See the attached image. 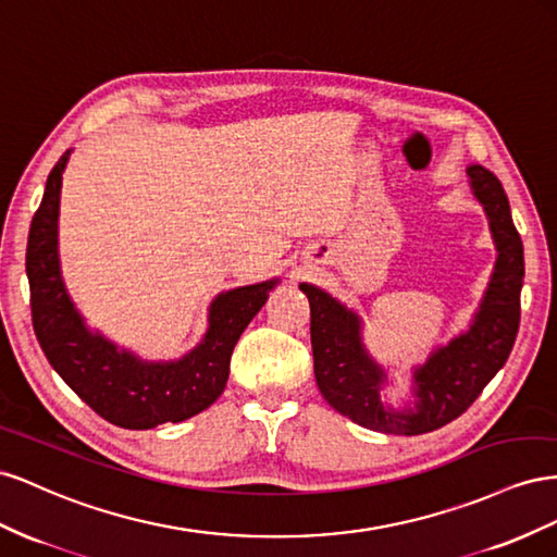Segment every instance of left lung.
Listing matches in <instances>:
<instances>
[{
  "label": "left lung",
  "mask_w": 557,
  "mask_h": 557,
  "mask_svg": "<svg viewBox=\"0 0 557 557\" xmlns=\"http://www.w3.org/2000/svg\"><path fill=\"white\" fill-rule=\"evenodd\" d=\"M473 196L490 219L499 259L490 289L465 336L441 347L416 371L418 404L401 412L380 404L383 371L363 352L359 320L312 284H300L310 300L314 377L326 404L352 422L383 434L418 436L453 422L479 399L511 355L520 324V289L525 277L522 240L513 226L502 182L483 165L467 170Z\"/></svg>",
  "instance_id": "1"
}]
</instances>
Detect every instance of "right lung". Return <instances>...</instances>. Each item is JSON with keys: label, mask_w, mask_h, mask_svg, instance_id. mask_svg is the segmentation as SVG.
I'll use <instances>...</instances> for the list:
<instances>
[{"label": "right lung", "mask_w": 557, "mask_h": 557, "mask_svg": "<svg viewBox=\"0 0 557 557\" xmlns=\"http://www.w3.org/2000/svg\"><path fill=\"white\" fill-rule=\"evenodd\" d=\"M70 151L49 174L27 237L32 324L46 359L100 418L123 429L182 422L210 408L226 387L233 347L275 280L221 294L210 308L205 341L180 361L141 363L102 336H92L60 280L58 205Z\"/></svg>", "instance_id": "right-lung-1"}]
</instances>
